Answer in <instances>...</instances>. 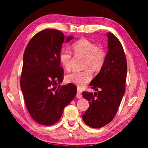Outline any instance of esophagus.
Wrapping results in <instances>:
<instances>
[{
  "instance_id": "34e87169",
  "label": "esophagus",
  "mask_w": 148,
  "mask_h": 148,
  "mask_svg": "<svg viewBox=\"0 0 148 148\" xmlns=\"http://www.w3.org/2000/svg\"><path fill=\"white\" fill-rule=\"evenodd\" d=\"M82 97V91H81V90L79 89H77V94H76V97H77V99H81Z\"/></svg>"
}]
</instances>
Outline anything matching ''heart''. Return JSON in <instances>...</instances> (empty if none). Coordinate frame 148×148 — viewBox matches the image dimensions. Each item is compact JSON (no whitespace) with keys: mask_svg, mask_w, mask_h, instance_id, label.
Masks as SVG:
<instances>
[{"mask_svg":"<svg viewBox=\"0 0 148 148\" xmlns=\"http://www.w3.org/2000/svg\"><path fill=\"white\" fill-rule=\"evenodd\" d=\"M72 50L76 56L85 57L83 71L72 72L65 76L67 83L83 87L92 79V71L98 72L102 69L106 62V55L104 50L99 48L96 44L86 38H82L74 42ZM59 61L66 71H70L72 66V54L67 49H62L59 53Z\"/></svg>","mask_w":148,"mask_h":148,"instance_id":"b5f03b06","label":"heart"}]
</instances>
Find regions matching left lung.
<instances>
[{
    "label": "left lung",
    "instance_id": "1",
    "mask_svg": "<svg viewBox=\"0 0 148 148\" xmlns=\"http://www.w3.org/2000/svg\"><path fill=\"white\" fill-rule=\"evenodd\" d=\"M106 62L89 86L97 92H82L89 107L82 116L85 123L92 128H101L114 119L125 94L127 64L123 48L116 36L108 32Z\"/></svg>",
    "mask_w": 148,
    "mask_h": 148
}]
</instances>
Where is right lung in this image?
<instances>
[{
    "mask_svg": "<svg viewBox=\"0 0 148 148\" xmlns=\"http://www.w3.org/2000/svg\"><path fill=\"white\" fill-rule=\"evenodd\" d=\"M72 38L67 37L66 42ZM64 40L62 32L43 30L32 37L23 54L21 91L30 115L43 125L58 121L65 106L76 95L77 88L72 84L59 86L63 80L59 53Z\"/></svg>",
    "mask_w": 148,
    "mask_h": 148,
    "instance_id": "right-lung-1",
    "label": "right lung"
}]
</instances>
